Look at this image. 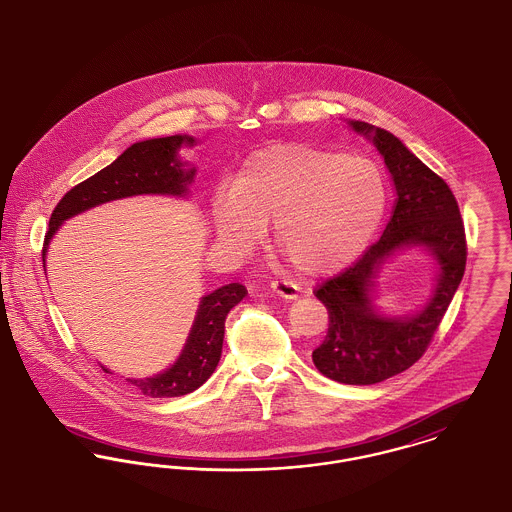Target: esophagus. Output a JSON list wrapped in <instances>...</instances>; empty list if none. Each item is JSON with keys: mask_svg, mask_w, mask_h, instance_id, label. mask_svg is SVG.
<instances>
[{"mask_svg": "<svg viewBox=\"0 0 512 512\" xmlns=\"http://www.w3.org/2000/svg\"><path fill=\"white\" fill-rule=\"evenodd\" d=\"M271 288H273V292L278 294L280 298H286V300H294L296 296H298V286L294 284V282H290V280H273L271 282Z\"/></svg>", "mask_w": 512, "mask_h": 512, "instance_id": "34e87169", "label": "esophagus"}]
</instances>
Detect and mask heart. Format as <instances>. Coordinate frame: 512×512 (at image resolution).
Returning <instances> with one entry per match:
<instances>
[{
    "instance_id": "obj_1",
    "label": "heart",
    "mask_w": 512,
    "mask_h": 512,
    "mask_svg": "<svg viewBox=\"0 0 512 512\" xmlns=\"http://www.w3.org/2000/svg\"><path fill=\"white\" fill-rule=\"evenodd\" d=\"M386 183L368 159L310 146H284L247 159L234 191H218L210 218L237 249L273 222L276 247L300 273H327L354 259L386 212Z\"/></svg>"
}]
</instances>
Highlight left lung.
Returning a JSON list of instances; mask_svg holds the SVG:
<instances>
[{"label": "left lung", "mask_w": 512, "mask_h": 512, "mask_svg": "<svg viewBox=\"0 0 512 512\" xmlns=\"http://www.w3.org/2000/svg\"><path fill=\"white\" fill-rule=\"evenodd\" d=\"M374 140L394 177V216L384 236L366 247L351 267L315 286L327 308L329 329L312 353L315 368L341 384H378L413 366L433 341L466 271L468 243L460 208L442 177L415 158L394 134L351 120ZM403 244L429 246L441 265L434 300L413 318H382L373 312L369 286L379 263Z\"/></svg>", "instance_id": "obj_1"}]
</instances>
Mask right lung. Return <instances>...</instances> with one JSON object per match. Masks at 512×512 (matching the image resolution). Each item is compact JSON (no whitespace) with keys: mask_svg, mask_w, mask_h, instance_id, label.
<instances>
[{"mask_svg":"<svg viewBox=\"0 0 512 512\" xmlns=\"http://www.w3.org/2000/svg\"><path fill=\"white\" fill-rule=\"evenodd\" d=\"M183 142L193 144L195 140L189 136H167L132 144L111 165L70 189L52 210L42 261L46 245L58 226L91 206L132 195H185L195 169L185 171L175 156ZM245 296L247 288L239 282L226 284L204 296L179 360L156 378L128 382L148 397H177L195 392L216 370L222 354L226 315Z\"/></svg>","mask_w":512,"mask_h":512,"instance_id":"add662e5","label":"right lung"}]
</instances>
